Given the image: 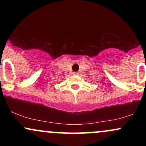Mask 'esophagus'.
I'll use <instances>...</instances> for the list:
<instances>
[{
  "mask_svg": "<svg viewBox=\"0 0 146 146\" xmlns=\"http://www.w3.org/2000/svg\"><path fill=\"white\" fill-rule=\"evenodd\" d=\"M73 74L78 75V72H74V73H73Z\"/></svg>",
  "mask_w": 146,
  "mask_h": 146,
  "instance_id": "1",
  "label": "esophagus"
}]
</instances>
